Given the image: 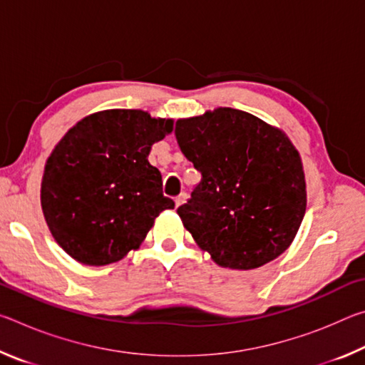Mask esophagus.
Masks as SVG:
<instances>
[{
	"label": "esophagus",
	"instance_id": "obj_1",
	"mask_svg": "<svg viewBox=\"0 0 365 365\" xmlns=\"http://www.w3.org/2000/svg\"><path fill=\"white\" fill-rule=\"evenodd\" d=\"M185 200H187V193H180V195H178V196L175 197V206H177V207L182 206L183 202H185Z\"/></svg>",
	"mask_w": 365,
	"mask_h": 365
}]
</instances>
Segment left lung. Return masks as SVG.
<instances>
[{
  "label": "left lung",
  "mask_w": 365,
  "mask_h": 365,
  "mask_svg": "<svg viewBox=\"0 0 365 365\" xmlns=\"http://www.w3.org/2000/svg\"><path fill=\"white\" fill-rule=\"evenodd\" d=\"M175 137L201 172L177 209L197 246L237 270L287 251L306 212L304 170L287 135L245 110L217 108L177 120Z\"/></svg>",
  "instance_id": "obj_1"
}]
</instances>
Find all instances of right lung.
<instances>
[{"mask_svg":"<svg viewBox=\"0 0 365 365\" xmlns=\"http://www.w3.org/2000/svg\"><path fill=\"white\" fill-rule=\"evenodd\" d=\"M174 120L140 109H109L77 122L54 146L41 180L49 232L85 265L120 261L140 248L154 219L174 209L148 154Z\"/></svg>","mask_w":365,"mask_h":365,"instance_id":"add662e5","label":"right lung"}]
</instances>
